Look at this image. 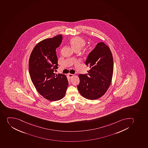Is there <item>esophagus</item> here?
I'll use <instances>...</instances> for the list:
<instances>
[{
    "label": "esophagus",
    "instance_id": "esophagus-1",
    "mask_svg": "<svg viewBox=\"0 0 148 148\" xmlns=\"http://www.w3.org/2000/svg\"><path fill=\"white\" fill-rule=\"evenodd\" d=\"M68 76L69 77V78H72V77L74 76V75L69 73L68 74Z\"/></svg>",
    "mask_w": 148,
    "mask_h": 148
}]
</instances>
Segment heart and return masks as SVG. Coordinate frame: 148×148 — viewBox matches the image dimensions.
I'll return each mask as SVG.
<instances>
[{
  "label": "heart",
  "mask_w": 148,
  "mask_h": 148,
  "mask_svg": "<svg viewBox=\"0 0 148 148\" xmlns=\"http://www.w3.org/2000/svg\"><path fill=\"white\" fill-rule=\"evenodd\" d=\"M70 43L75 50H79L85 46L86 43L85 41L82 38L76 37L71 38Z\"/></svg>",
  "instance_id": "obj_1"
}]
</instances>
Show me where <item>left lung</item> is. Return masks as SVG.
I'll return each mask as SVG.
<instances>
[{
	"label": "left lung",
	"instance_id": "8db88e82",
	"mask_svg": "<svg viewBox=\"0 0 148 148\" xmlns=\"http://www.w3.org/2000/svg\"><path fill=\"white\" fill-rule=\"evenodd\" d=\"M88 73L79 75L77 90L83 97L95 100L102 96L110 87L113 72V60L110 48L103 42L97 44L87 57Z\"/></svg>",
	"mask_w": 148,
	"mask_h": 148
}]
</instances>
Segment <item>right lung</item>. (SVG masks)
Returning <instances> with one entry per match:
<instances>
[{
  "label": "right lung",
  "mask_w": 148,
  "mask_h": 148,
  "mask_svg": "<svg viewBox=\"0 0 148 148\" xmlns=\"http://www.w3.org/2000/svg\"><path fill=\"white\" fill-rule=\"evenodd\" d=\"M62 36L44 39L37 44L29 60L30 78L37 91L51 101L62 99L69 82L65 75L54 73L58 68L56 49L62 42Z\"/></svg>",
  "instance_id": "obj_1"
}]
</instances>
